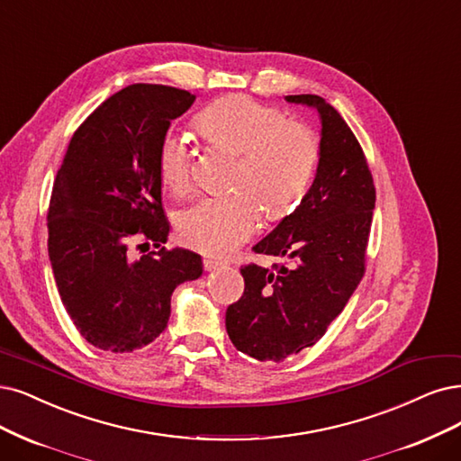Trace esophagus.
I'll return each instance as SVG.
<instances>
[{
  "label": "esophagus",
  "mask_w": 461,
  "mask_h": 461,
  "mask_svg": "<svg viewBox=\"0 0 461 461\" xmlns=\"http://www.w3.org/2000/svg\"><path fill=\"white\" fill-rule=\"evenodd\" d=\"M203 266H204V271H214V269H218V267H221L224 266V262H218V260H212V258H207L203 262Z\"/></svg>",
  "instance_id": "obj_1"
}]
</instances>
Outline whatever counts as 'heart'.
Segmentation results:
<instances>
[{"label": "heart", "mask_w": 461, "mask_h": 461, "mask_svg": "<svg viewBox=\"0 0 461 461\" xmlns=\"http://www.w3.org/2000/svg\"><path fill=\"white\" fill-rule=\"evenodd\" d=\"M197 127L207 142L241 153L235 185L248 192L197 199L178 214L176 233L185 247L226 257L257 231L258 200L271 218L288 214L300 203L319 161V139L308 125L288 122L285 112L249 96L214 102L199 113ZM159 173L168 192H187L192 148L184 136L168 134L163 140Z\"/></svg>", "instance_id": "b5f03b06"}]
</instances>
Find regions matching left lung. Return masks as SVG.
<instances>
[{"mask_svg":"<svg viewBox=\"0 0 461 461\" xmlns=\"http://www.w3.org/2000/svg\"><path fill=\"white\" fill-rule=\"evenodd\" d=\"M285 100L319 113L315 178L298 207L252 247L286 264L241 267L245 293L226 312L231 344L274 363L312 348L346 308L365 274L376 203L365 153L344 117L317 95Z\"/></svg>","mask_w":461,"mask_h":461,"instance_id":"1","label":"left lung"}]
</instances>
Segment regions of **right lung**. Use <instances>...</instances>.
<instances>
[{"instance_id":"1","label":"right lung","mask_w":461,"mask_h":461,"mask_svg":"<svg viewBox=\"0 0 461 461\" xmlns=\"http://www.w3.org/2000/svg\"><path fill=\"white\" fill-rule=\"evenodd\" d=\"M195 95L136 83L112 95L74 132L50 195L49 260L64 308L98 349L129 353L167 327L170 296L203 274L199 254L167 250L159 149ZM136 236L160 250L134 259ZM142 247V245H139Z\"/></svg>"}]
</instances>
